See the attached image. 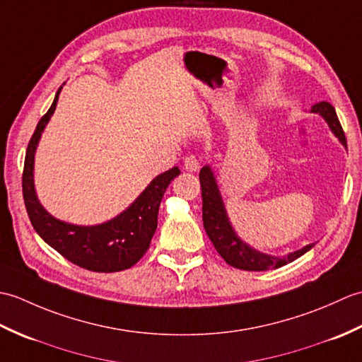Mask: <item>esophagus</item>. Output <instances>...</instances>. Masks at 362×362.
I'll return each instance as SVG.
<instances>
[{
	"mask_svg": "<svg viewBox=\"0 0 362 362\" xmlns=\"http://www.w3.org/2000/svg\"><path fill=\"white\" fill-rule=\"evenodd\" d=\"M201 166H202L201 157H196V156L185 157V169H187V171H199Z\"/></svg>",
	"mask_w": 362,
	"mask_h": 362,
	"instance_id": "esophagus-1",
	"label": "esophagus"
}]
</instances>
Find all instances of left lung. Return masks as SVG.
<instances>
[{"instance_id": "1", "label": "left lung", "mask_w": 362, "mask_h": 362, "mask_svg": "<svg viewBox=\"0 0 362 362\" xmlns=\"http://www.w3.org/2000/svg\"><path fill=\"white\" fill-rule=\"evenodd\" d=\"M313 112L320 113L328 122L329 129H332L334 135L339 138L341 143L344 146H347L342 126L339 119H337L336 110L332 104L322 101L316 105H313ZM199 180H201L202 189L204 228L206 235H209L210 241L213 243L214 249H216L219 255L226 259L227 264L236 269H243V271H269V269H276L291 263V261L302 257L303 253H306L313 247V244H310L302 250L289 253V255L284 258L264 255V253H259L250 249L249 245H245L232 230V226H230L224 210V204H222V199L216 187V182H214L213 173L210 171L209 166L201 169V173H199Z\"/></svg>"}]
</instances>
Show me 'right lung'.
I'll return each mask as SVG.
<instances>
[{
    "mask_svg": "<svg viewBox=\"0 0 362 362\" xmlns=\"http://www.w3.org/2000/svg\"><path fill=\"white\" fill-rule=\"evenodd\" d=\"M60 88L49 110L38 121L26 149L21 185L28 216L42 240L73 264L93 272L124 271L138 263L148 252L157 228L161 199L169 183L180 171L179 168H173L156 177L126 211L105 224L81 227L52 218L37 201L33 169L37 143L40 140L46 122L56 110Z\"/></svg>",
    "mask_w": 362,
    "mask_h": 362,
    "instance_id": "right-lung-1",
    "label": "right lung"
}]
</instances>
